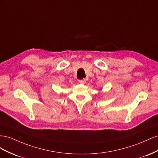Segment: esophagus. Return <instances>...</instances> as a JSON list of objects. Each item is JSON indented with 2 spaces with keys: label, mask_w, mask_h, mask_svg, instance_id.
<instances>
[{
  "label": "esophagus",
  "mask_w": 158,
  "mask_h": 158,
  "mask_svg": "<svg viewBox=\"0 0 158 158\" xmlns=\"http://www.w3.org/2000/svg\"><path fill=\"white\" fill-rule=\"evenodd\" d=\"M79 83H81V84H85V83H86V79H83L79 80Z\"/></svg>",
  "instance_id": "obj_1"
}]
</instances>
